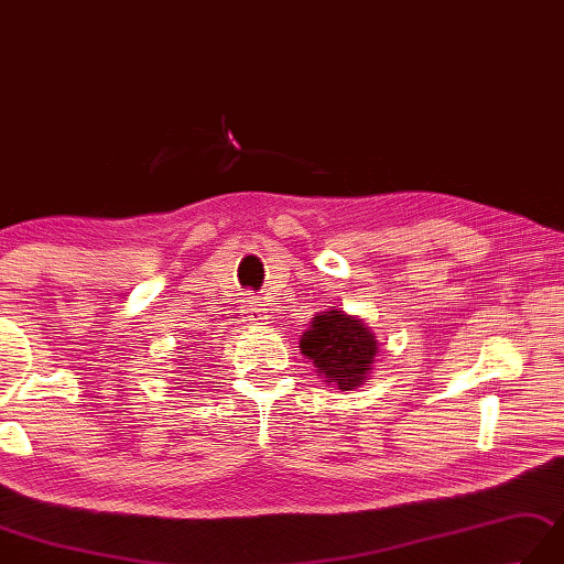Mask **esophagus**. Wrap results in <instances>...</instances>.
Returning <instances> with one entry per match:
<instances>
[{
	"instance_id": "1",
	"label": "esophagus",
	"mask_w": 564,
	"mask_h": 564,
	"mask_svg": "<svg viewBox=\"0 0 564 564\" xmlns=\"http://www.w3.org/2000/svg\"><path fill=\"white\" fill-rule=\"evenodd\" d=\"M242 312H245V322L247 324H264V319L269 317L267 305L261 303V297H257L254 293H247Z\"/></svg>"
}]
</instances>
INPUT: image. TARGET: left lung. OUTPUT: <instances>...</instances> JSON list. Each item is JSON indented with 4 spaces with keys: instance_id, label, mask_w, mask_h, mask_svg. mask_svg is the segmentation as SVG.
<instances>
[{
    "instance_id": "obj_1",
    "label": "left lung",
    "mask_w": 564,
    "mask_h": 564,
    "mask_svg": "<svg viewBox=\"0 0 564 564\" xmlns=\"http://www.w3.org/2000/svg\"><path fill=\"white\" fill-rule=\"evenodd\" d=\"M300 350L319 368L324 382L350 391L372 370L377 341L360 319L332 310L314 317L310 329L300 338Z\"/></svg>"
}]
</instances>
